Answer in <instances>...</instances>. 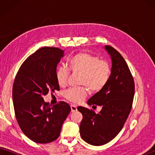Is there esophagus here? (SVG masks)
I'll list each match as a JSON object with an SVG mask.
<instances>
[{
  "mask_svg": "<svg viewBox=\"0 0 155 155\" xmlns=\"http://www.w3.org/2000/svg\"><path fill=\"white\" fill-rule=\"evenodd\" d=\"M71 112H75L77 110V107L74 104H71Z\"/></svg>",
  "mask_w": 155,
  "mask_h": 155,
  "instance_id": "obj_1",
  "label": "esophagus"
}]
</instances>
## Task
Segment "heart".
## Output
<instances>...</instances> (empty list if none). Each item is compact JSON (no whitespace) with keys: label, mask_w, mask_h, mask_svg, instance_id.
I'll return each mask as SVG.
<instances>
[{"label":"heart","mask_w":155,"mask_h":155,"mask_svg":"<svg viewBox=\"0 0 155 155\" xmlns=\"http://www.w3.org/2000/svg\"><path fill=\"white\" fill-rule=\"evenodd\" d=\"M68 67L72 72L81 73L79 83L85 86L71 88L65 91L64 97L75 103H81L86 98L87 87L92 92L103 89L110 75V67L107 62L86 52H80L69 59ZM69 73V71L64 67L57 68L56 79L59 86L64 87L67 84Z\"/></svg>","instance_id":"obj_1"}]
</instances>
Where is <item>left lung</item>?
Masks as SVG:
<instances>
[{
  "label": "left lung",
  "mask_w": 155,
  "mask_h": 155,
  "mask_svg": "<svg viewBox=\"0 0 155 155\" xmlns=\"http://www.w3.org/2000/svg\"><path fill=\"white\" fill-rule=\"evenodd\" d=\"M104 49L112 61L110 76L103 89L87 101L88 105L102 107L99 113L78 107L83 114L80 134L85 142L101 146L113 140L123 128L132 108L134 83L121 54L110 46Z\"/></svg>",
  "instance_id": "left-lung-1"
}]
</instances>
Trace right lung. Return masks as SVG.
<instances>
[{
    "instance_id": "obj_1",
    "label": "right lung",
    "mask_w": 155,
    "mask_h": 155,
    "mask_svg": "<svg viewBox=\"0 0 155 155\" xmlns=\"http://www.w3.org/2000/svg\"><path fill=\"white\" fill-rule=\"evenodd\" d=\"M63 57L64 51L58 48L38 49L22 64L15 79L12 101L16 118L23 133L35 143L57 139L71 112L64 101L51 107L43 98L48 91L60 90L56 70Z\"/></svg>"
}]
</instances>
